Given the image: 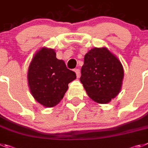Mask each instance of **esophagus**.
Here are the masks:
<instances>
[{"instance_id": "esophagus-1", "label": "esophagus", "mask_w": 148, "mask_h": 148, "mask_svg": "<svg viewBox=\"0 0 148 148\" xmlns=\"http://www.w3.org/2000/svg\"><path fill=\"white\" fill-rule=\"evenodd\" d=\"M74 71H75V73H76L77 78H79V77H80V75H81L80 69H74Z\"/></svg>"}]
</instances>
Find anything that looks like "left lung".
<instances>
[{
	"label": "left lung",
	"mask_w": 148,
	"mask_h": 148,
	"mask_svg": "<svg viewBox=\"0 0 148 148\" xmlns=\"http://www.w3.org/2000/svg\"><path fill=\"white\" fill-rule=\"evenodd\" d=\"M81 73V82L90 98L97 103H109L121 90L123 66L106 48H94L88 51Z\"/></svg>",
	"instance_id": "obj_1"
}]
</instances>
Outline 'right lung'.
I'll return each instance as SVG.
<instances>
[{
    "mask_svg": "<svg viewBox=\"0 0 148 148\" xmlns=\"http://www.w3.org/2000/svg\"><path fill=\"white\" fill-rule=\"evenodd\" d=\"M76 79L64 60L56 58L53 49L42 48L31 60L27 73L29 88L35 99L45 107L55 106Z\"/></svg>",
    "mask_w": 148,
    "mask_h": 148,
    "instance_id": "1",
    "label": "right lung"
}]
</instances>
